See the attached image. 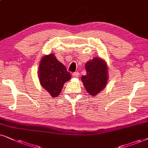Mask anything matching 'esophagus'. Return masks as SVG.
Segmentation results:
<instances>
[{
  "instance_id": "obj_1",
  "label": "esophagus",
  "mask_w": 148,
  "mask_h": 148,
  "mask_svg": "<svg viewBox=\"0 0 148 148\" xmlns=\"http://www.w3.org/2000/svg\"><path fill=\"white\" fill-rule=\"evenodd\" d=\"M72 76H73V77H74V78H77L79 77V72H76L73 73Z\"/></svg>"
}]
</instances>
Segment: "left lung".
Returning <instances> with one entry per match:
<instances>
[{
    "mask_svg": "<svg viewBox=\"0 0 148 148\" xmlns=\"http://www.w3.org/2000/svg\"><path fill=\"white\" fill-rule=\"evenodd\" d=\"M86 74L82 76L81 80L86 92L95 96L104 89L108 80L107 63L103 59L95 57L86 63Z\"/></svg>",
    "mask_w": 148,
    "mask_h": 148,
    "instance_id": "1",
    "label": "left lung"
}]
</instances>
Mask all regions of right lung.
Here are the masks:
<instances>
[{
    "mask_svg": "<svg viewBox=\"0 0 148 148\" xmlns=\"http://www.w3.org/2000/svg\"><path fill=\"white\" fill-rule=\"evenodd\" d=\"M40 85L52 97H57L62 91L65 82L71 78L66 66L57 60L54 53L43 56L38 67Z\"/></svg>",
    "mask_w": 148,
    "mask_h": 148,
    "instance_id": "right-lung-1",
    "label": "right lung"
}]
</instances>
